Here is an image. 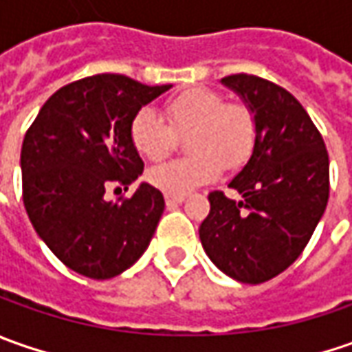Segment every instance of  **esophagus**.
<instances>
[{
	"mask_svg": "<svg viewBox=\"0 0 352 352\" xmlns=\"http://www.w3.org/2000/svg\"><path fill=\"white\" fill-rule=\"evenodd\" d=\"M166 199V206H178V204H182L184 196H174V194H166L164 196Z\"/></svg>",
	"mask_w": 352,
	"mask_h": 352,
	"instance_id": "1",
	"label": "esophagus"
}]
</instances>
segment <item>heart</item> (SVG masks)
I'll return each mask as SVG.
<instances>
[{"mask_svg": "<svg viewBox=\"0 0 352 352\" xmlns=\"http://www.w3.org/2000/svg\"><path fill=\"white\" fill-rule=\"evenodd\" d=\"M164 117L151 107L139 109L129 123V137L137 153L148 160H160L176 144V133L186 135L192 155L172 158L148 170L155 188L184 196L204 184L213 182L223 166H245L254 153L258 129L247 103H225L223 96L208 88L186 89L164 102Z\"/></svg>", "mask_w": 352, "mask_h": 352, "instance_id": "obj_1", "label": "heart"}]
</instances>
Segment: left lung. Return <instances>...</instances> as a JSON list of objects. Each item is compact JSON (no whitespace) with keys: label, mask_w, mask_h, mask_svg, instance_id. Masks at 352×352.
<instances>
[{"label":"left lung","mask_w":352,"mask_h":352,"mask_svg":"<svg viewBox=\"0 0 352 352\" xmlns=\"http://www.w3.org/2000/svg\"><path fill=\"white\" fill-rule=\"evenodd\" d=\"M249 103L258 139L229 188L211 192L201 245L221 272L261 284L284 272L305 249L329 199V155L323 137L288 89L252 74L221 78Z\"/></svg>","instance_id":"obj_1"}]
</instances>
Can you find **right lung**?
Returning a JSON list of instances; mask_svg holds the SVG:
<instances>
[{
    "instance_id": "1",
    "label": "right lung",
    "mask_w": 352,
    "mask_h": 352,
    "mask_svg": "<svg viewBox=\"0 0 352 352\" xmlns=\"http://www.w3.org/2000/svg\"><path fill=\"white\" fill-rule=\"evenodd\" d=\"M123 74H96L62 86L27 129L21 146L23 204L34 231L68 268L107 280L137 263L155 235L164 197L141 184L105 201L109 184L127 188L144 162L129 137L142 105L170 89Z\"/></svg>"
}]
</instances>
